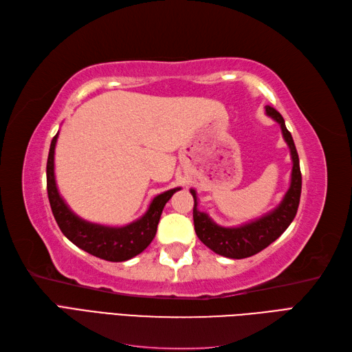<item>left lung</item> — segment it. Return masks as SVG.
<instances>
[{
  "mask_svg": "<svg viewBox=\"0 0 352 352\" xmlns=\"http://www.w3.org/2000/svg\"><path fill=\"white\" fill-rule=\"evenodd\" d=\"M265 114L280 124L283 140L289 146L292 158L291 185L285 194L280 204L263 217L245 223L236 228H223L216 225L207 212L198 210V198L195 189H190L194 197V226L199 241L219 255L228 258H247L251 255L267 248L272 242L278 239L295 219L301 198V170L300 158L291 132L286 129L282 114L270 105L265 107Z\"/></svg>",
  "mask_w": 352,
  "mask_h": 352,
  "instance_id": "8db88e82",
  "label": "left lung"
}]
</instances>
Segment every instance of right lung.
I'll use <instances>...</instances> for the list:
<instances>
[{
	"label": "right lung",
	"instance_id": "right-lung-1",
	"mask_svg": "<svg viewBox=\"0 0 352 352\" xmlns=\"http://www.w3.org/2000/svg\"><path fill=\"white\" fill-rule=\"evenodd\" d=\"M58 133L52 138L47 162V190L52 214L60 230L80 250L107 261H126L141 254L151 243L166 202L180 188L157 195L145 214L122 228L102 226L78 217L58 194L54 176V151Z\"/></svg>",
	"mask_w": 352,
	"mask_h": 352
}]
</instances>
